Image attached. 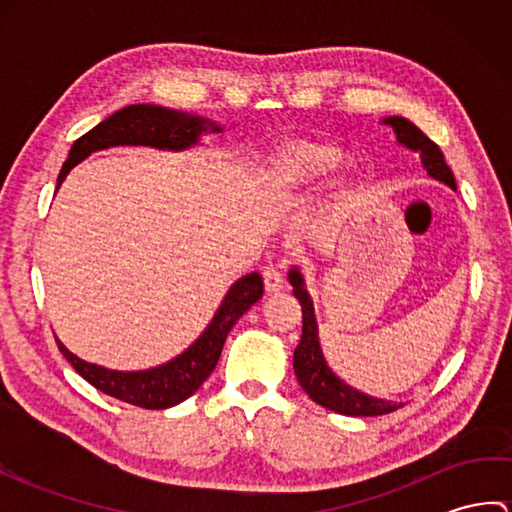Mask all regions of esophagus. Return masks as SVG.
I'll return each mask as SVG.
<instances>
[{
	"label": "esophagus",
	"instance_id": "34e87169",
	"mask_svg": "<svg viewBox=\"0 0 512 512\" xmlns=\"http://www.w3.org/2000/svg\"><path fill=\"white\" fill-rule=\"evenodd\" d=\"M284 284H286V279H284V273H281L279 268L268 266L264 270V288H266L268 295H277L279 290H284Z\"/></svg>",
	"mask_w": 512,
	"mask_h": 512
}]
</instances>
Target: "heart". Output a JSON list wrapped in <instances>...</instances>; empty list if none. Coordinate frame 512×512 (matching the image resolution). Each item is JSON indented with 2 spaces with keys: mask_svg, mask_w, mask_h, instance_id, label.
I'll use <instances>...</instances> for the list:
<instances>
[{
  "mask_svg": "<svg viewBox=\"0 0 512 512\" xmlns=\"http://www.w3.org/2000/svg\"><path fill=\"white\" fill-rule=\"evenodd\" d=\"M343 151L332 145L292 140L281 145L264 165V187L286 198V195L308 189L312 184L328 178L343 162Z\"/></svg>",
  "mask_w": 512,
  "mask_h": 512,
  "instance_id": "obj_1",
  "label": "heart"
}]
</instances>
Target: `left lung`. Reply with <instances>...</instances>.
Returning a JSON list of instances; mask_svg holds the SVG:
<instances>
[{"label": "left lung", "instance_id": "obj_1", "mask_svg": "<svg viewBox=\"0 0 512 512\" xmlns=\"http://www.w3.org/2000/svg\"><path fill=\"white\" fill-rule=\"evenodd\" d=\"M383 123L394 129L400 145H405L411 151H418L422 158V167L427 169L431 178L449 184L453 191L458 189L453 171L449 169L447 160H444V154L431 138H427V134H422L416 125L402 116H389ZM288 279L292 284V292H295V297L301 303V312H303L301 341L295 347V361H292L303 391H306L317 405L336 413H343V416H383V413L396 411L400 407L396 402L367 396L363 391L345 385L343 380L332 372L321 352L317 319H314V306L299 268H292Z\"/></svg>", "mask_w": 512, "mask_h": 512}]
</instances>
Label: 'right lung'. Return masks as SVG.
<instances>
[{"label": "right lung", "instance_id": "1", "mask_svg": "<svg viewBox=\"0 0 512 512\" xmlns=\"http://www.w3.org/2000/svg\"><path fill=\"white\" fill-rule=\"evenodd\" d=\"M220 132V127L204 121L200 116L182 114L158 105H129L105 118L103 123L83 134L70 149L68 160L63 162L57 178V189L74 165L88 158L92 151L116 147V145H145L158 149L182 151L200 140L204 132ZM264 281L257 273H250L235 281L228 290L222 306L217 308L209 328L195 341L187 352L173 361L145 369V372H114L101 365L85 363L74 356L59 339L57 345L68 363L79 372L90 385L103 394L118 398L129 405L143 409H167L189 398L206 378L211 376L228 332L242 314L262 299Z\"/></svg>", "mask_w": 512, "mask_h": 512}]
</instances>
